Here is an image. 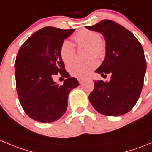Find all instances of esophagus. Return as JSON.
Masks as SVG:
<instances>
[{
  "instance_id": "1",
  "label": "esophagus",
  "mask_w": 152,
  "mask_h": 152,
  "mask_svg": "<svg viewBox=\"0 0 152 152\" xmlns=\"http://www.w3.org/2000/svg\"><path fill=\"white\" fill-rule=\"evenodd\" d=\"M78 81L80 83V84H82L83 83V80L82 78H78Z\"/></svg>"
}]
</instances>
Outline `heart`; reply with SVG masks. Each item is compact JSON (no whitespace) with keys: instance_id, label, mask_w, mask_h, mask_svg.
<instances>
[{"instance_id":"heart-1","label":"heart","mask_w":152,"mask_h":152,"mask_svg":"<svg viewBox=\"0 0 152 152\" xmlns=\"http://www.w3.org/2000/svg\"><path fill=\"white\" fill-rule=\"evenodd\" d=\"M78 47L86 48V56L87 58H102L106 50L105 44L99 33L89 30H82L73 37ZM61 60L66 64H69L75 57V48L71 42L66 40L62 43L60 49ZM98 63L94 58L89 59L83 63H75L69 66V72L72 76L77 78H84L95 69Z\"/></svg>"}]
</instances>
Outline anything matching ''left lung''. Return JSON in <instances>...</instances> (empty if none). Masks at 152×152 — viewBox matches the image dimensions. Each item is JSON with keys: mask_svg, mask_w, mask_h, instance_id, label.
I'll return each instance as SVG.
<instances>
[{"mask_svg": "<svg viewBox=\"0 0 152 152\" xmlns=\"http://www.w3.org/2000/svg\"><path fill=\"white\" fill-rule=\"evenodd\" d=\"M86 27L101 33L106 42L104 60L95 72L111 75L109 82H94L89 102L102 115L127 113L137 102L143 86L146 71L143 48L131 31L111 20Z\"/></svg>", "mask_w": 152, "mask_h": 152, "instance_id": "1", "label": "left lung"}]
</instances>
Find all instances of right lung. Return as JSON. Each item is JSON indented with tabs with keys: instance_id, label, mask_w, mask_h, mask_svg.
<instances>
[{
	"instance_id": "add662e5",
	"label": "right lung",
	"mask_w": 152,
	"mask_h": 152,
	"mask_svg": "<svg viewBox=\"0 0 152 152\" xmlns=\"http://www.w3.org/2000/svg\"><path fill=\"white\" fill-rule=\"evenodd\" d=\"M74 31L43 27L18 50L15 63L17 93L25 113L34 120L48 123L61 118L67 110L69 92L79 85L77 79L69 77L60 55L62 43ZM58 73L66 77L61 86L53 80Z\"/></svg>"
}]
</instances>
